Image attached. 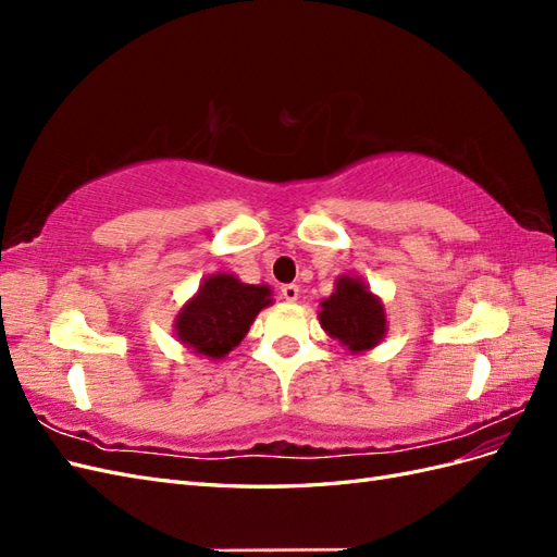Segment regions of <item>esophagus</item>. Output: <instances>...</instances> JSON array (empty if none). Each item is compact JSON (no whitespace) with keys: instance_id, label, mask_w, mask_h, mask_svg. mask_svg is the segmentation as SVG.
I'll list each match as a JSON object with an SVG mask.
<instances>
[{"instance_id":"1","label":"esophagus","mask_w":557,"mask_h":557,"mask_svg":"<svg viewBox=\"0 0 557 557\" xmlns=\"http://www.w3.org/2000/svg\"><path fill=\"white\" fill-rule=\"evenodd\" d=\"M281 297H283L285 301H297L299 288H297L295 283H285V285H281Z\"/></svg>"}]
</instances>
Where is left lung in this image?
<instances>
[{
	"instance_id": "obj_1",
	"label": "left lung",
	"mask_w": 557,
	"mask_h": 557,
	"mask_svg": "<svg viewBox=\"0 0 557 557\" xmlns=\"http://www.w3.org/2000/svg\"><path fill=\"white\" fill-rule=\"evenodd\" d=\"M320 325L334 339L358 352L383 339L385 313L381 301L364 288L360 278L344 276L336 281L334 295L323 301Z\"/></svg>"
}]
</instances>
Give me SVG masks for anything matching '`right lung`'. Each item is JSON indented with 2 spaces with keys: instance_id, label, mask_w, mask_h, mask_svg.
<instances>
[{
  "instance_id": "add662e5",
  "label": "right lung",
  "mask_w": 557,
  "mask_h": 557,
  "mask_svg": "<svg viewBox=\"0 0 557 557\" xmlns=\"http://www.w3.org/2000/svg\"><path fill=\"white\" fill-rule=\"evenodd\" d=\"M269 301L267 285H248L230 274H215L199 285L197 297L181 311L178 342L207 358H223L239 346Z\"/></svg>"
}]
</instances>
